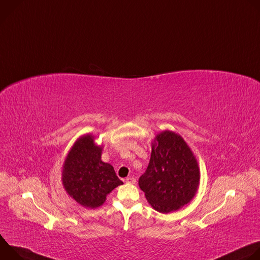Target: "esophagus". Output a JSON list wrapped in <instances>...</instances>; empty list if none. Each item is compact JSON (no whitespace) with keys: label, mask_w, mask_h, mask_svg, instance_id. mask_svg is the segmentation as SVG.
Listing matches in <instances>:
<instances>
[{"label":"esophagus","mask_w":260,"mask_h":260,"mask_svg":"<svg viewBox=\"0 0 260 260\" xmlns=\"http://www.w3.org/2000/svg\"><path fill=\"white\" fill-rule=\"evenodd\" d=\"M125 183H127V184H135L136 183V179L133 178V177H127L125 179Z\"/></svg>","instance_id":"34e87169"}]
</instances>
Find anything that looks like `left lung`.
<instances>
[{
	"instance_id": "1",
	"label": "left lung",
	"mask_w": 260,
	"mask_h": 260,
	"mask_svg": "<svg viewBox=\"0 0 260 260\" xmlns=\"http://www.w3.org/2000/svg\"><path fill=\"white\" fill-rule=\"evenodd\" d=\"M155 139L149 165L139 179V186L156 211L170 213L194 197L200 170L190 148L179 135L165 131Z\"/></svg>"
}]
</instances>
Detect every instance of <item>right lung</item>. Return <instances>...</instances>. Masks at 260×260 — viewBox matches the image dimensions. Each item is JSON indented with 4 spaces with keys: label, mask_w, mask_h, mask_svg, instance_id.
I'll return each instance as SVG.
<instances>
[{
    "label": "right lung",
    "mask_w": 260,
    "mask_h": 260,
    "mask_svg": "<svg viewBox=\"0 0 260 260\" xmlns=\"http://www.w3.org/2000/svg\"><path fill=\"white\" fill-rule=\"evenodd\" d=\"M102 148L95 146L93 137H81L70 150L62 170V184L67 192L86 208L104 204L106 197L123 184L113 167L102 161Z\"/></svg>",
    "instance_id": "obj_1"
}]
</instances>
